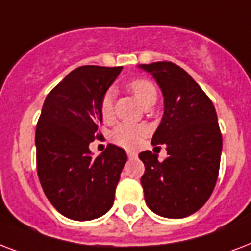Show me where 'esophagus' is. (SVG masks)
I'll use <instances>...</instances> for the list:
<instances>
[{
	"label": "esophagus",
	"mask_w": 251,
	"mask_h": 251,
	"mask_svg": "<svg viewBox=\"0 0 251 251\" xmlns=\"http://www.w3.org/2000/svg\"><path fill=\"white\" fill-rule=\"evenodd\" d=\"M137 155H138V154H137L135 151H127V156H129L130 159H133V158H137Z\"/></svg>",
	"instance_id": "34e87169"
}]
</instances>
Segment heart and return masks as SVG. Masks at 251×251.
<instances>
[{"label": "heart", "mask_w": 251, "mask_h": 251, "mask_svg": "<svg viewBox=\"0 0 251 251\" xmlns=\"http://www.w3.org/2000/svg\"><path fill=\"white\" fill-rule=\"evenodd\" d=\"M129 89L138 100L141 105H145L151 99H156V89L149 80L137 79L133 80L129 84ZM101 116L104 121H110L113 116V100L112 92H106L101 100L100 105ZM146 135V129L141 125H133V124H120L110 133V141L114 145L124 147L126 150H134L142 143L143 138Z\"/></svg>", "instance_id": "1"}]
</instances>
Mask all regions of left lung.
<instances>
[{
	"label": "left lung",
	"instance_id": "obj_1",
	"mask_svg": "<svg viewBox=\"0 0 251 251\" xmlns=\"http://www.w3.org/2000/svg\"><path fill=\"white\" fill-rule=\"evenodd\" d=\"M159 85L164 113L151 143L166 145L163 162L143 151L141 184L154 213L183 219L198 212L213 192L219 176L223 135L216 109L199 84L171 62L139 64Z\"/></svg>",
	"mask_w": 251,
	"mask_h": 251
}]
</instances>
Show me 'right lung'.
<instances>
[{"instance_id": "right-lung-1", "label": "right lung", "mask_w": 251, "mask_h": 251, "mask_svg": "<svg viewBox=\"0 0 251 251\" xmlns=\"http://www.w3.org/2000/svg\"><path fill=\"white\" fill-rule=\"evenodd\" d=\"M122 67L84 66L74 70L46 97L36 125V170L53 208L71 220L104 216L127 156L108 145L93 158L89 143L100 139V105Z\"/></svg>"}]
</instances>
